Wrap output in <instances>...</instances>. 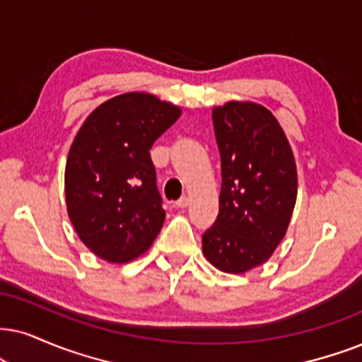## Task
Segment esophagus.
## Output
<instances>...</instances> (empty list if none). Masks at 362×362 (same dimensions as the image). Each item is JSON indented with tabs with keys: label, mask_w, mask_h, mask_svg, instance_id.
Returning <instances> with one entry per match:
<instances>
[{
	"label": "esophagus",
	"mask_w": 362,
	"mask_h": 362,
	"mask_svg": "<svg viewBox=\"0 0 362 362\" xmlns=\"http://www.w3.org/2000/svg\"><path fill=\"white\" fill-rule=\"evenodd\" d=\"M189 197H182V199H178L177 202H175V205L178 209H185V207H189Z\"/></svg>",
	"instance_id": "obj_1"
}]
</instances>
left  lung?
<instances>
[{"label":"left lung","instance_id":"obj_1","mask_svg":"<svg viewBox=\"0 0 362 362\" xmlns=\"http://www.w3.org/2000/svg\"><path fill=\"white\" fill-rule=\"evenodd\" d=\"M222 163L218 215L202 237L205 259L227 274H245L271 259L297 199L291 144L271 110L227 102L212 110Z\"/></svg>","mask_w":362,"mask_h":362}]
</instances>
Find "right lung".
I'll return each mask as SVG.
<instances>
[{
    "instance_id": "add662e5",
    "label": "right lung",
    "mask_w": 362,
    "mask_h": 362,
    "mask_svg": "<svg viewBox=\"0 0 362 362\" xmlns=\"http://www.w3.org/2000/svg\"><path fill=\"white\" fill-rule=\"evenodd\" d=\"M182 108L147 91L107 100L86 117L65 168L68 217L80 240L112 264L147 252L165 221L150 148Z\"/></svg>"
}]
</instances>
